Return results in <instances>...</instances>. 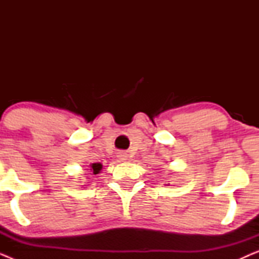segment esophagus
Here are the masks:
<instances>
[{
  "label": "esophagus",
  "instance_id": "obj_1",
  "mask_svg": "<svg viewBox=\"0 0 259 259\" xmlns=\"http://www.w3.org/2000/svg\"><path fill=\"white\" fill-rule=\"evenodd\" d=\"M118 157H119L120 160H122V161L127 160V154L126 153H122V152H120V153L118 154Z\"/></svg>",
  "mask_w": 259,
  "mask_h": 259
}]
</instances>
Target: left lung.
I'll use <instances>...</instances> for the list:
<instances>
[{
    "instance_id": "1",
    "label": "left lung",
    "mask_w": 259,
    "mask_h": 259,
    "mask_svg": "<svg viewBox=\"0 0 259 259\" xmlns=\"http://www.w3.org/2000/svg\"><path fill=\"white\" fill-rule=\"evenodd\" d=\"M165 185H166V184H165Z\"/></svg>"
}]
</instances>
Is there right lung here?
Wrapping results in <instances>:
<instances>
[{
	"mask_svg": "<svg viewBox=\"0 0 259 259\" xmlns=\"http://www.w3.org/2000/svg\"><path fill=\"white\" fill-rule=\"evenodd\" d=\"M101 169L102 164H100V162H94V164H91L90 167L87 168V172L90 173H86V175H98V173H100Z\"/></svg>",
	"mask_w": 259,
	"mask_h": 259,
	"instance_id": "add662e5",
	"label": "right lung"
}]
</instances>
